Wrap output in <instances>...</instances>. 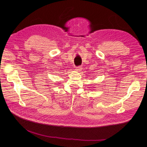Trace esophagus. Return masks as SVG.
Here are the masks:
<instances>
[{
  "instance_id": "esophagus-1",
  "label": "esophagus",
  "mask_w": 147,
  "mask_h": 147,
  "mask_svg": "<svg viewBox=\"0 0 147 147\" xmlns=\"http://www.w3.org/2000/svg\"><path fill=\"white\" fill-rule=\"evenodd\" d=\"M75 70H76L77 71H78V72H80V71L82 70V67L81 66H78V67H76V68H75Z\"/></svg>"
}]
</instances>
